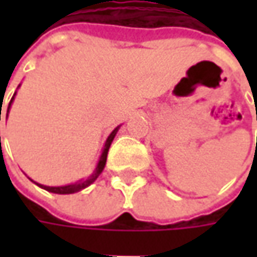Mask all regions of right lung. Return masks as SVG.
I'll list each match as a JSON object with an SVG mask.
<instances>
[{
    "label": "right lung",
    "instance_id": "obj_1",
    "mask_svg": "<svg viewBox=\"0 0 257 257\" xmlns=\"http://www.w3.org/2000/svg\"><path fill=\"white\" fill-rule=\"evenodd\" d=\"M20 87V85H18ZM15 94L13 95V98H11V101L8 104V108H7V117H8V113H10V108H11V104L14 101L15 98ZM0 120H1V108H0ZM118 128H120V125L118 127H115L111 134L107 137V140H105V143H104L103 147V152H101V156H100V160H98V163L95 166V169H94V172L87 177V179H81V180H78V182L71 183V184H65V186H44V184H40V183L34 182L37 186H40L41 189H44L47 192L50 193H55V194H73V193L80 192V190H83L85 187H88L90 184H93L95 182V179L101 174V172L104 170V166H105V162H107V154H108V149H110V146L113 143L114 137H115V134L118 132ZM0 143H1V137H0ZM31 180V179H30ZM33 182V180H31Z\"/></svg>",
    "mask_w": 257,
    "mask_h": 257
}]
</instances>
